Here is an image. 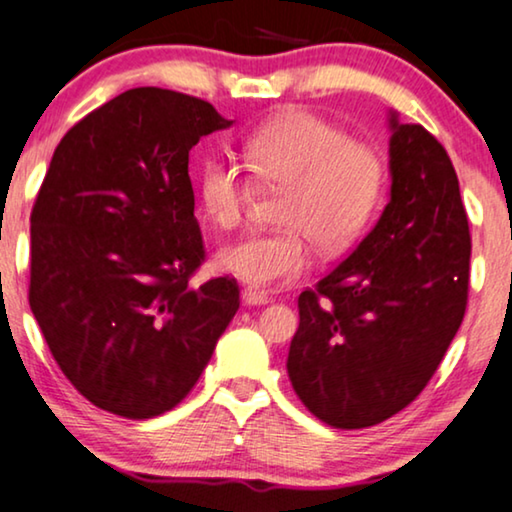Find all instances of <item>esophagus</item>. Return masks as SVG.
I'll return each mask as SVG.
<instances>
[{"instance_id":"1","label":"esophagus","mask_w":512,"mask_h":512,"mask_svg":"<svg viewBox=\"0 0 512 512\" xmlns=\"http://www.w3.org/2000/svg\"><path fill=\"white\" fill-rule=\"evenodd\" d=\"M241 301L246 306H264L269 304V294L262 290H255V287H246V290L241 292Z\"/></svg>"}]
</instances>
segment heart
Wrapping results in <instances>:
<instances>
[{
    "instance_id": "heart-1",
    "label": "heart",
    "mask_w": 512,
    "mask_h": 512,
    "mask_svg": "<svg viewBox=\"0 0 512 512\" xmlns=\"http://www.w3.org/2000/svg\"><path fill=\"white\" fill-rule=\"evenodd\" d=\"M243 153L259 183L285 190L280 222L287 225L248 234L220 250L215 262L243 283L299 278L313 264V241L325 253L350 246L383 199V155L308 111H285L264 122L248 136ZM250 192V178L229 157L213 155L199 167V206L215 227L239 225Z\"/></svg>"
}]
</instances>
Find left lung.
Returning <instances> with one entry per match:
<instances>
[{"instance_id":"obj_1","label":"left lung","mask_w":512,"mask_h":512,"mask_svg":"<svg viewBox=\"0 0 512 512\" xmlns=\"http://www.w3.org/2000/svg\"><path fill=\"white\" fill-rule=\"evenodd\" d=\"M390 201L352 253L299 294L287 376L334 429H364L424 390L464 320L471 236L448 153L390 111Z\"/></svg>"}]
</instances>
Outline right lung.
I'll return each instance as SVG.
<instances>
[{
    "mask_svg": "<svg viewBox=\"0 0 512 512\" xmlns=\"http://www.w3.org/2000/svg\"><path fill=\"white\" fill-rule=\"evenodd\" d=\"M204 99L134 88L64 134L30 218V308L57 366L129 420L181 403L239 311V285L192 287L204 262L187 174L232 127Z\"/></svg>",
    "mask_w": 512,
    "mask_h": 512,
    "instance_id": "add662e5",
    "label": "right lung"
}]
</instances>
